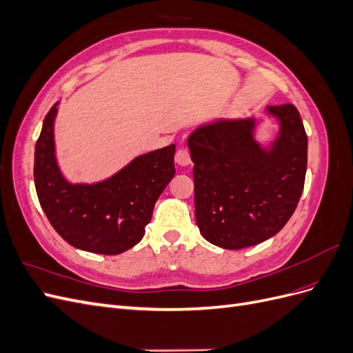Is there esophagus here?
<instances>
[{"label": "esophagus", "instance_id": "obj_1", "mask_svg": "<svg viewBox=\"0 0 353 353\" xmlns=\"http://www.w3.org/2000/svg\"><path fill=\"white\" fill-rule=\"evenodd\" d=\"M175 162L179 165V166H188L191 163V159H190V153L187 148L181 147L178 148V152L175 154Z\"/></svg>", "mask_w": 353, "mask_h": 353}]
</instances>
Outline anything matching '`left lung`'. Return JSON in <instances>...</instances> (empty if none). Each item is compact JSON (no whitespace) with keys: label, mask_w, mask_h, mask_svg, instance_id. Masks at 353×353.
I'll return each instance as SVG.
<instances>
[{"label":"left lung","mask_w":353,"mask_h":353,"mask_svg":"<svg viewBox=\"0 0 353 353\" xmlns=\"http://www.w3.org/2000/svg\"><path fill=\"white\" fill-rule=\"evenodd\" d=\"M279 134L263 145L254 117L218 119L188 137L194 208L200 234L222 249L237 250L275 236L302 196L307 137L293 104L268 105Z\"/></svg>","instance_id":"obj_1"}]
</instances>
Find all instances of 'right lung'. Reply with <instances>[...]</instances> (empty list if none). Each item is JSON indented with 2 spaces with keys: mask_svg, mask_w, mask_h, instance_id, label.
Returning a JSON list of instances; mask_svg holds the SVG:
<instances>
[{
  "mask_svg": "<svg viewBox=\"0 0 353 353\" xmlns=\"http://www.w3.org/2000/svg\"><path fill=\"white\" fill-rule=\"evenodd\" d=\"M57 105L59 101L47 113L35 145L34 179L41 208L73 248L123 253L144 237L154 203L175 175V144L137 156L99 183L73 184L61 174L56 157Z\"/></svg>",
  "mask_w": 353,
  "mask_h": 353,
  "instance_id": "add662e5",
  "label": "right lung"
}]
</instances>
